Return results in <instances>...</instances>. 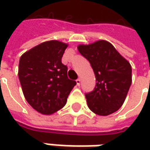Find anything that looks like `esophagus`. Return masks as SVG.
Returning a JSON list of instances; mask_svg holds the SVG:
<instances>
[{"label":"esophagus","instance_id":"esophagus-1","mask_svg":"<svg viewBox=\"0 0 150 150\" xmlns=\"http://www.w3.org/2000/svg\"><path fill=\"white\" fill-rule=\"evenodd\" d=\"M76 83H77V85H78V86H80V83H81V79H80V78L77 79V80H76Z\"/></svg>","mask_w":150,"mask_h":150}]
</instances>
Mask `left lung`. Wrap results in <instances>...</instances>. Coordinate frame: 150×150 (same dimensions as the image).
Masks as SVG:
<instances>
[{
	"mask_svg": "<svg viewBox=\"0 0 150 150\" xmlns=\"http://www.w3.org/2000/svg\"><path fill=\"white\" fill-rule=\"evenodd\" d=\"M78 49L89 61L95 74L94 90L85 94L90 110L100 116L116 112L123 105L132 83L130 63L104 40L79 45Z\"/></svg>",
	"mask_w": 150,
	"mask_h": 150,
	"instance_id": "obj_1",
	"label": "left lung"
}]
</instances>
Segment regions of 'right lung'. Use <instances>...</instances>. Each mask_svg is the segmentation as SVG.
I'll use <instances>...</instances> for the list:
<instances>
[{"instance_id": "right-lung-1", "label": "right lung", "mask_w": 150, "mask_h": 150, "mask_svg": "<svg viewBox=\"0 0 150 150\" xmlns=\"http://www.w3.org/2000/svg\"><path fill=\"white\" fill-rule=\"evenodd\" d=\"M67 44L44 42L21 55L18 77L27 103L38 112L52 114L65 106L76 81L67 78L62 57Z\"/></svg>"}]
</instances>
